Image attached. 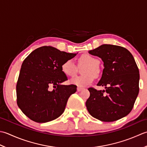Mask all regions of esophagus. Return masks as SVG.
I'll return each instance as SVG.
<instances>
[{"label": "esophagus", "mask_w": 147, "mask_h": 147, "mask_svg": "<svg viewBox=\"0 0 147 147\" xmlns=\"http://www.w3.org/2000/svg\"><path fill=\"white\" fill-rule=\"evenodd\" d=\"M83 89V88H79V87H78L77 88V91H80L81 90H82Z\"/></svg>", "instance_id": "obj_1"}]
</instances>
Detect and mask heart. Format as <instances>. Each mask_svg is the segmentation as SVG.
Here are the masks:
<instances>
[{"mask_svg":"<svg viewBox=\"0 0 147 147\" xmlns=\"http://www.w3.org/2000/svg\"><path fill=\"white\" fill-rule=\"evenodd\" d=\"M79 62L86 63L87 66L83 70V74L80 76H75L71 78L70 82L79 87L88 86L93 81L94 76H98L99 68L98 67L99 61L91 55L85 54L80 57ZM61 70L66 76L72 77L76 73V66L72 59H68L61 65Z\"/></svg>","mask_w":147,"mask_h":147,"instance_id":"1","label":"heart"}]
</instances>
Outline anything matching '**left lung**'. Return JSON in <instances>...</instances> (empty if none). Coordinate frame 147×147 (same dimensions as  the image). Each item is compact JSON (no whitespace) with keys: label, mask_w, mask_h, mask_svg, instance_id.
<instances>
[{"label":"left lung","mask_w":147,"mask_h":147,"mask_svg":"<svg viewBox=\"0 0 147 147\" xmlns=\"http://www.w3.org/2000/svg\"><path fill=\"white\" fill-rule=\"evenodd\" d=\"M103 61L102 76L97 86L106 90L89 88L86 102L89 113L103 122H113L128 115L139 93V69L134 57L123 47L103 44L89 51Z\"/></svg>","instance_id":"obj_1"}]
</instances>
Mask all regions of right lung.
<instances>
[{
    "mask_svg": "<svg viewBox=\"0 0 147 147\" xmlns=\"http://www.w3.org/2000/svg\"><path fill=\"white\" fill-rule=\"evenodd\" d=\"M76 55L42 46L25 59L16 84V96L18 106L29 119L44 123L63 113L77 86L61 84L68 80L61 65Z\"/></svg>",
    "mask_w": 147,
    "mask_h": 147,
    "instance_id": "1",
    "label": "right lung"
}]
</instances>
